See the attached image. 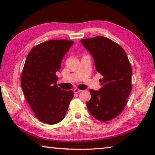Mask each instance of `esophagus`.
Masks as SVG:
<instances>
[{"mask_svg": "<svg viewBox=\"0 0 155 155\" xmlns=\"http://www.w3.org/2000/svg\"><path fill=\"white\" fill-rule=\"evenodd\" d=\"M81 91H82L80 90V89H78V88H74V93H80Z\"/></svg>", "mask_w": 155, "mask_h": 155, "instance_id": "obj_1", "label": "esophagus"}]
</instances>
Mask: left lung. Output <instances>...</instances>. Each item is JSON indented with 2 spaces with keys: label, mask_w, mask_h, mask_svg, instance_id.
Segmentation results:
<instances>
[{
  "label": "left lung",
  "mask_w": 155,
  "mask_h": 155,
  "mask_svg": "<svg viewBox=\"0 0 155 155\" xmlns=\"http://www.w3.org/2000/svg\"><path fill=\"white\" fill-rule=\"evenodd\" d=\"M81 42L93 56L97 71L103 77L99 80L100 90H90L88 110L98 120H110L123 110L132 90L130 63L124 49L109 38L99 36Z\"/></svg>",
  "instance_id": "obj_1"
}]
</instances>
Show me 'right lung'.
<instances>
[{
    "label": "right lung",
    "instance_id": "1",
    "mask_svg": "<svg viewBox=\"0 0 155 155\" xmlns=\"http://www.w3.org/2000/svg\"><path fill=\"white\" fill-rule=\"evenodd\" d=\"M74 41L50 40L33 47L26 59L21 75V87L35 117L42 123L61 122L73 98V91H64L56 84V72L62 58Z\"/></svg>",
    "mask_w": 155,
    "mask_h": 155
}]
</instances>
